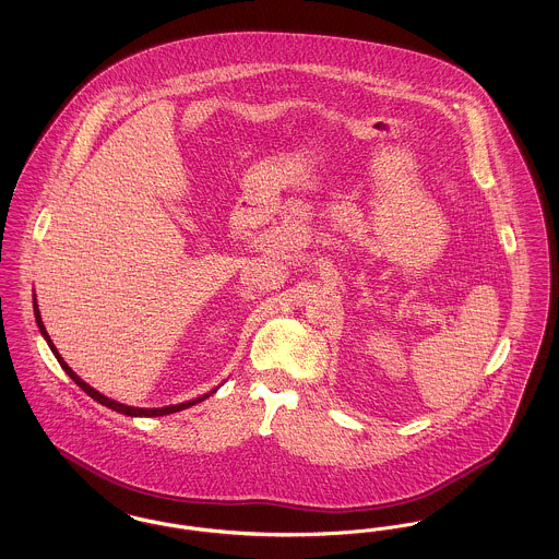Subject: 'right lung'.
I'll return each mask as SVG.
<instances>
[{"mask_svg": "<svg viewBox=\"0 0 559 559\" xmlns=\"http://www.w3.org/2000/svg\"><path fill=\"white\" fill-rule=\"evenodd\" d=\"M33 310H35V320H37V326H39V331H41V335L46 337V342H48V346L53 352V356H56V360L60 362V367L64 369V372L80 385L81 390L87 394V396H92V399L96 400V402H100V404H105L108 408H112V411H117V413H123V415H130V417H160V415H169V413H178V411H185L188 406H192V404H197V402H201V400L210 399L213 392L210 394H205V396H201V399L190 400V402H182V404H174V406H165V408H133V406H128V404H121V402H115V400L107 399V396H103L100 392H96L94 388H90L83 379H80L75 372L71 371V367L62 360V356L58 354V349L53 347L52 340H50V335H48V331H46V326H44V322H41V317H39V308H37V301L33 299Z\"/></svg>", "mask_w": 559, "mask_h": 559, "instance_id": "right-lung-1", "label": "right lung"}]
</instances>
